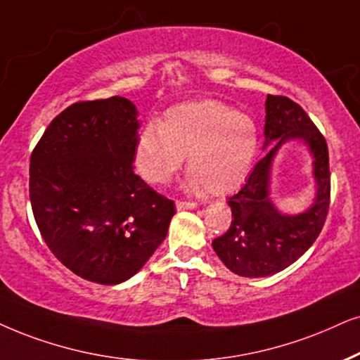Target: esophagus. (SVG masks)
Segmentation results:
<instances>
[{
	"mask_svg": "<svg viewBox=\"0 0 360 360\" xmlns=\"http://www.w3.org/2000/svg\"><path fill=\"white\" fill-rule=\"evenodd\" d=\"M194 207H198V204L193 201H177L176 202L177 211H186V209H194Z\"/></svg>",
	"mask_w": 360,
	"mask_h": 360,
	"instance_id": "34e87169",
	"label": "esophagus"
}]
</instances>
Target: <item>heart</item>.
Wrapping results in <instances>:
<instances>
[{"label": "heart", "instance_id": "obj_1", "mask_svg": "<svg viewBox=\"0 0 360 360\" xmlns=\"http://www.w3.org/2000/svg\"><path fill=\"white\" fill-rule=\"evenodd\" d=\"M257 129L251 117L224 103L201 99L176 104L161 126L148 124L136 143V166L149 183L165 184L188 154L189 188L211 194L234 191L251 171Z\"/></svg>", "mask_w": 360, "mask_h": 360}]
</instances>
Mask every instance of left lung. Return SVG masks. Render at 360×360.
Masks as SVG:
<instances>
[{"instance_id": "8db88e82", "label": "left lung", "mask_w": 360, "mask_h": 360, "mask_svg": "<svg viewBox=\"0 0 360 360\" xmlns=\"http://www.w3.org/2000/svg\"><path fill=\"white\" fill-rule=\"evenodd\" d=\"M264 138V149L273 146L254 166L243 188L227 199L233 221L224 234L212 240L227 269L244 277L276 274L297 261L321 234L330 202L327 143L297 103L267 94ZM289 139L304 140L314 159L316 198L301 214L281 213L269 198L271 162Z\"/></svg>"}]
</instances>
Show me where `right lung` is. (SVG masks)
<instances>
[{"label": "right lung", "mask_w": 360, "mask_h": 360, "mask_svg": "<svg viewBox=\"0 0 360 360\" xmlns=\"http://www.w3.org/2000/svg\"><path fill=\"white\" fill-rule=\"evenodd\" d=\"M138 109L112 96L71 104L31 153L30 199L44 243L86 281L133 277L167 234L174 202L134 174Z\"/></svg>", "instance_id": "add662e5"}]
</instances>
